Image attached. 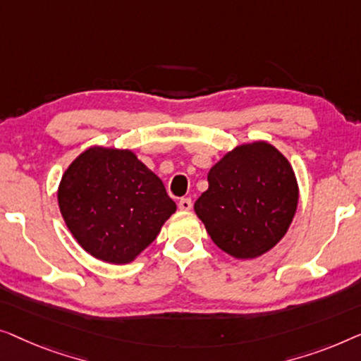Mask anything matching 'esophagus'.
I'll use <instances>...</instances> for the list:
<instances>
[{
    "instance_id": "esophagus-1",
    "label": "esophagus",
    "mask_w": 361,
    "mask_h": 361,
    "mask_svg": "<svg viewBox=\"0 0 361 361\" xmlns=\"http://www.w3.org/2000/svg\"><path fill=\"white\" fill-rule=\"evenodd\" d=\"M178 207L181 211H190L192 207V202L190 197H181V200L178 201Z\"/></svg>"
}]
</instances>
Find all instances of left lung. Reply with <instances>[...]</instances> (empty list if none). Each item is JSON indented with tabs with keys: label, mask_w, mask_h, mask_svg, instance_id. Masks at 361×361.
Wrapping results in <instances>:
<instances>
[{
	"label": "left lung",
	"mask_w": 361,
	"mask_h": 361,
	"mask_svg": "<svg viewBox=\"0 0 361 361\" xmlns=\"http://www.w3.org/2000/svg\"><path fill=\"white\" fill-rule=\"evenodd\" d=\"M207 181L195 211L212 242L231 257H260L288 232L298 207V181L271 144L235 147L212 166Z\"/></svg>",
	"instance_id": "8db88e82"
}]
</instances>
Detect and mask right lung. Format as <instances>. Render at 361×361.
<instances>
[{
	"instance_id": "obj_1",
	"label": "right lung",
	"mask_w": 361,
	"mask_h": 361,
	"mask_svg": "<svg viewBox=\"0 0 361 361\" xmlns=\"http://www.w3.org/2000/svg\"><path fill=\"white\" fill-rule=\"evenodd\" d=\"M59 207L81 248L124 265L145 250L176 211L165 186L132 150L90 147L59 185Z\"/></svg>"
}]
</instances>
